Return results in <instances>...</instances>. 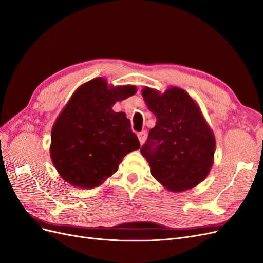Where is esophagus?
<instances>
[{"label": "esophagus", "mask_w": 263, "mask_h": 263, "mask_svg": "<svg viewBox=\"0 0 263 263\" xmlns=\"http://www.w3.org/2000/svg\"><path fill=\"white\" fill-rule=\"evenodd\" d=\"M139 136V140H140V143L143 145L146 141V138H147V132L146 131H142V132H139L138 134Z\"/></svg>", "instance_id": "34e87169"}]
</instances>
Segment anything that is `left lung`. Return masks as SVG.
Returning a JSON list of instances; mask_svg holds the SVG:
<instances>
[{"mask_svg":"<svg viewBox=\"0 0 263 263\" xmlns=\"http://www.w3.org/2000/svg\"><path fill=\"white\" fill-rule=\"evenodd\" d=\"M142 95L157 117L141 148L152 175L172 191L196 187L208 176L215 154L214 134L196 102L179 88L163 95L145 88Z\"/></svg>","mask_w":263,"mask_h":263,"instance_id":"left-lung-1","label":"left lung"}]
</instances>
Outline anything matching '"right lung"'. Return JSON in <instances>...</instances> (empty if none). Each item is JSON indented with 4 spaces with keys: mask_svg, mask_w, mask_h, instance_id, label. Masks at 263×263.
Segmentation results:
<instances>
[{
    "mask_svg": "<svg viewBox=\"0 0 263 263\" xmlns=\"http://www.w3.org/2000/svg\"><path fill=\"white\" fill-rule=\"evenodd\" d=\"M135 92L134 86L108 88L103 78L76 90L51 131L52 162L68 184L100 186L116 172L124 156L141 147L125 114L111 109Z\"/></svg>",
    "mask_w": 263,
    "mask_h": 263,
    "instance_id": "right-lung-1",
    "label": "right lung"
}]
</instances>
